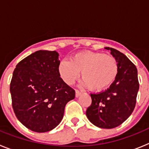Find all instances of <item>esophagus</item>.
Returning <instances> with one entry per match:
<instances>
[{
  "mask_svg": "<svg viewBox=\"0 0 149 149\" xmlns=\"http://www.w3.org/2000/svg\"><path fill=\"white\" fill-rule=\"evenodd\" d=\"M81 91H79V90H77V89H76V90H75V96H76V97H78V96H80V95H81Z\"/></svg>",
  "mask_w": 149,
  "mask_h": 149,
  "instance_id": "esophagus-1",
  "label": "esophagus"
}]
</instances>
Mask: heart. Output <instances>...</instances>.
I'll list each match as a JSON object with an SVG mask.
<instances>
[{"instance_id": "b5f03b06", "label": "heart", "mask_w": 149, "mask_h": 149, "mask_svg": "<svg viewBox=\"0 0 149 149\" xmlns=\"http://www.w3.org/2000/svg\"><path fill=\"white\" fill-rule=\"evenodd\" d=\"M81 72L84 85L92 90L101 91L115 81L119 65L113 56L93 51L79 52L73 55L69 62L63 60L59 65L60 76L68 84L77 79Z\"/></svg>"}]
</instances>
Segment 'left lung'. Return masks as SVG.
I'll use <instances>...</instances> for the list:
<instances>
[{"label": "left lung", "instance_id": "8db88e82", "mask_svg": "<svg viewBox=\"0 0 149 149\" xmlns=\"http://www.w3.org/2000/svg\"><path fill=\"white\" fill-rule=\"evenodd\" d=\"M110 50L119 65L118 75L107 90L91 93L92 104L86 115L93 125L110 129L120 125L133 113L139 90L137 69L124 54L112 48Z\"/></svg>", "mask_w": 149, "mask_h": 149}]
</instances>
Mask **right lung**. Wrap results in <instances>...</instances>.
Listing matches in <instances>:
<instances>
[{
    "instance_id": "add662e5",
    "label": "right lung",
    "mask_w": 149,
    "mask_h": 149,
    "mask_svg": "<svg viewBox=\"0 0 149 149\" xmlns=\"http://www.w3.org/2000/svg\"><path fill=\"white\" fill-rule=\"evenodd\" d=\"M56 51H38L21 60L10 82L17 119L33 131H49L63 119L65 104L75 97L59 72Z\"/></svg>"
}]
</instances>
